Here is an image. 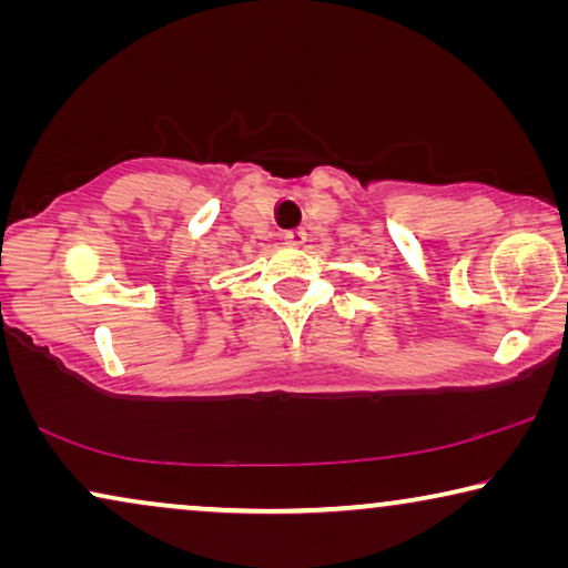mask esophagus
I'll return each mask as SVG.
<instances>
[{
	"label": "esophagus",
	"instance_id": "obj_1",
	"mask_svg": "<svg viewBox=\"0 0 568 568\" xmlns=\"http://www.w3.org/2000/svg\"><path fill=\"white\" fill-rule=\"evenodd\" d=\"M284 240L290 245H302L307 240V235H305V230H290V232H284Z\"/></svg>",
	"mask_w": 568,
	"mask_h": 568
}]
</instances>
